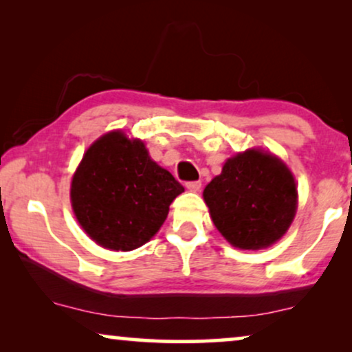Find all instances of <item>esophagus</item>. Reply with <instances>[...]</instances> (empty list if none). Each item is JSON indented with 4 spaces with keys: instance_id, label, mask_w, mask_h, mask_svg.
Masks as SVG:
<instances>
[{
    "instance_id": "34e87169",
    "label": "esophagus",
    "mask_w": 352,
    "mask_h": 352,
    "mask_svg": "<svg viewBox=\"0 0 352 352\" xmlns=\"http://www.w3.org/2000/svg\"><path fill=\"white\" fill-rule=\"evenodd\" d=\"M186 187L190 192H199L201 189V182L200 181H190V182H187Z\"/></svg>"
}]
</instances>
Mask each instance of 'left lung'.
Here are the masks:
<instances>
[{"label": "left lung", "mask_w": 352, "mask_h": 352, "mask_svg": "<svg viewBox=\"0 0 352 352\" xmlns=\"http://www.w3.org/2000/svg\"><path fill=\"white\" fill-rule=\"evenodd\" d=\"M216 229L234 247L267 248L283 237L295 218L296 182L272 153L248 148L228 158L204 190Z\"/></svg>", "instance_id": "1"}]
</instances>
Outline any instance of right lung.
Instances as JSON below:
<instances>
[{"instance_id": "obj_1", "label": "right lung", "mask_w": 352, "mask_h": 352, "mask_svg": "<svg viewBox=\"0 0 352 352\" xmlns=\"http://www.w3.org/2000/svg\"><path fill=\"white\" fill-rule=\"evenodd\" d=\"M182 192L184 187L152 160L141 139L117 129L85 152L72 177L70 200L80 226L96 243L131 252L158 232Z\"/></svg>"}]
</instances>
